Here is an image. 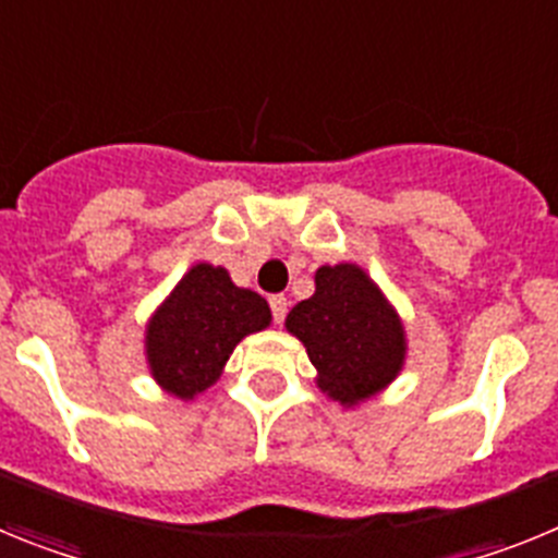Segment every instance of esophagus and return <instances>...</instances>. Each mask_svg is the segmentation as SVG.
<instances>
[{
    "label": "esophagus",
    "mask_w": 558,
    "mask_h": 558,
    "mask_svg": "<svg viewBox=\"0 0 558 558\" xmlns=\"http://www.w3.org/2000/svg\"><path fill=\"white\" fill-rule=\"evenodd\" d=\"M270 313H274V322L282 324L284 315H288V299L282 293L270 295Z\"/></svg>",
    "instance_id": "esophagus-1"
}]
</instances>
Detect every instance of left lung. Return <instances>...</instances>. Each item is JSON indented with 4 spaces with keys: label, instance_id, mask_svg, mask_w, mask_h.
<instances>
[{
    "label": "left lung",
    "instance_id": "obj_1",
    "mask_svg": "<svg viewBox=\"0 0 558 558\" xmlns=\"http://www.w3.org/2000/svg\"><path fill=\"white\" fill-rule=\"evenodd\" d=\"M284 324L307 347L322 391L343 405L386 388L405 360L397 313L357 265L318 268L315 293Z\"/></svg>",
    "mask_w": 558,
    "mask_h": 558
}]
</instances>
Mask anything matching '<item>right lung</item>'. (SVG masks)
I'll return each instance as SVG.
<instances>
[{
  "mask_svg": "<svg viewBox=\"0 0 558 558\" xmlns=\"http://www.w3.org/2000/svg\"><path fill=\"white\" fill-rule=\"evenodd\" d=\"M268 324L270 307L263 295L236 288L223 268L195 265L147 327L153 377L175 397L192 399L220 377L245 335Z\"/></svg>",
  "mask_w": 558,
  "mask_h": 558,
  "instance_id": "right-lung-1",
  "label": "right lung"
}]
</instances>
